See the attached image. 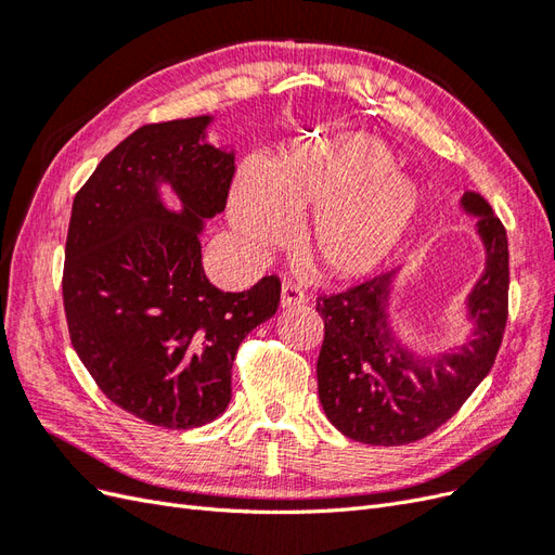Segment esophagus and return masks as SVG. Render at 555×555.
Instances as JSON below:
<instances>
[{
  "instance_id": "1",
  "label": "esophagus",
  "mask_w": 555,
  "mask_h": 555,
  "mask_svg": "<svg viewBox=\"0 0 555 555\" xmlns=\"http://www.w3.org/2000/svg\"><path fill=\"white\" fill-rule=\"evenodd\" d=\"M306 300H308L306 292L300 289L296 282H292V280H284V282H282V298H280L282 308H296V306H304Z\"/></svg>"
}]
</instances>
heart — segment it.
I'll return each instance as SVG.
<instances>
[{"mask_svg":"<svg viewBox=\"0 0 555 555\" xmlns=\"http://www.w3.org/2000/svg\"><path fill=\"white\" fill-rule=\"evenodd\" d=\"M396 169L382 141L347 133L282 159L273 176L249 162L233 194L231 217L257 247L287 238L289 217L310 210L300 236L308 261L331 278H359L391 255L418 206L416 188Z\"/></svg>","mask_w":555,"mask_h":555,"instance_id":"obj_1","label":"heart"}]
</instances>
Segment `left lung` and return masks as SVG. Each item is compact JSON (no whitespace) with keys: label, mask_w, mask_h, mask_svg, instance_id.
Instances as JSON below:
<instances>
[{"label":"left lung","mask_w":555,"mask_h":555,"mask_svg":"<svg viewBox=\"0 0 555 555\" xmlns=\"http://www.w3.org/2000/svg\"><path fill=\"white\" fill-rule=\"evenodd\" d=\"M463 206L479 215L489 261L469 294L477 338L459 351L418 361L393 343L384 312L393 273L317 296V312L324 319L317 391L328 422L349 440L375 447L424 440L491 373L509 314L507 229L479 194L465 192Z\"/></svg>","instance_id":"1"}]
</instances>
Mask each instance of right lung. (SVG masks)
I'll list each match as a JSON object with an SVG mask.
<instances>
[{
  "instance_id": "obj_1",
  "label": "right lung",
  "mask_w": 555,
  "mask_h": 555,
  "mask_svg": "<svg viewBox=\"0 0 555 555\" xmlns=\"http://www.w3.org/2000/svg\"><path fill=\"white\" fill-rule=\"evenodd\" d=\"M210 117L145 125L74 198L62 298L69 338L108 400L153 426L210 424L231 400L245 335L280 306V278L231 294L208 282L198 229L227 208L236 166L204 141ZM183 201L169 214L156 184Z\"/></svg>"
}]
</instances>
